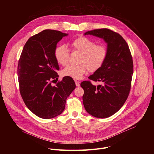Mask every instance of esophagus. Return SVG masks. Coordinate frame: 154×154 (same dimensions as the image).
Masks as SVG:
<instances>
[{"instance_id":"obj_1","label":"esophagus","mask_w":154,"mask_h":154,"mask_svg":"<svg viewBox=\"0 0 154 154\" xmlns=\"http://www.w3.org/2000/svg\"><path fill=\"white\" fill-rule=\"evenodd\" d=\"M75 85H76L77 86H80V85L79 82L77 81V80H75Z\"/></svg>"}]
</instances>
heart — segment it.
I'll list each match as a JSON object with an SVG mask.
<instances>
[{"mask_svg":"<svg viewBox=\"0 0 154 154\" xmlns=\"http://www.w3.org/2000/svg\"><path fill=\"white\" fill-rule=\"evenodd\" d=\"M71 48L72 52L80 53L77 61L79 64L67 66L62 70L61 74L77 80L81 79L87 71L90 72L98 71L108 55L107 48L104 45H96L95 41L85 36L75 39L71 43ZM54 57L58 64L66 66L69 60L70 51L64 46H58L54 51Z\"/></svg>","mask_w":154,"mask_h":154,"instance_id":"b5f03b06","label":"heart"}]
</instances>
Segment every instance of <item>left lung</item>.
I'll use <instances>...</instances> for the list:
<instances>
[{
    "label": "left lung",
    "instance_id": "left-lung-1",
    "mask_svg": "<svg viewBox=\"0 0 154 154\" xmlns=\"http://www.w3.org/2000/svg\"><path fill=\"white\" fill-rule=\"evenodd\" d=\"M101 38L107 43L108 55L102 66L83 81V103L86 111L98 118H106L116 113L126 101L134 73L132 56L127 42L119 33L108 29H95L85 33Z\"/></svg>",
    "mask_w": 154,
    "mask_h": 154
}]
</instances>
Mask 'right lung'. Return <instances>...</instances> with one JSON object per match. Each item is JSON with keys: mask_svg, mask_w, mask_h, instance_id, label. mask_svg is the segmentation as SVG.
<instances>
[{"mask_svg": "<svg viewBox=\"0 0 154 154\" xmlns=\"http://www.w3.org/2000/svg\"><path fill=\"white\" fill-rule=\"evenodd\" d=\"M68 34L45 30L30 37L20 54L17 65L19 91L26 105L37 116L51 119L65 108L68 97L75 88L74 80L64 77L56 85L59 66L54 57L57 44Z\"/></svg>", "mask_w": 154, "mask_h": 154, "instance_id": "right-lung-1", "label": "right lung"}]
</instances>
